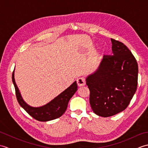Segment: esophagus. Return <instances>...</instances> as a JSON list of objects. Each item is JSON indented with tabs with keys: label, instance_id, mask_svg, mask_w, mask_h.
Segmentation results:
<instances>
[{
	"label": "esophagus",
	"instance_id": "1",
	"mask_svg": "<svg viewBox=\"0 0 148 148\" xmlns=\"http://www.w3.org/2000/svg\"><path fill=\"white\" fill-rule=\"evenodd\" d=\"M77 84L78 86H83L85 85V79L83 77H79L77 79Z\"/></svg>",
	"mask_w": 148,
	"mask_h": 148
}]
</instances>
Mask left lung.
Returning <instances> with one entry per match:
<instances>
[{
    "label": "left lung",
    "instance_id": "8db88e82",
    "mask_svg": "<svg viewBox=\"0 0 148 148\" xmlns=\"http://www.w3.org/2000/svg\"><path fill=\"white\" fill-rule=\"evenodd\" d=\"M111 40L112 55L103 56L97 71L86 79L90 106L102 117L124 111L137 86L138 65L134 56L123 43Z\"/></svg>",
    "mask_w": 148,
    "mask_h": 148
}]
</instances>
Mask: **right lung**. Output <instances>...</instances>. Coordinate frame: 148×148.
Returning a JSON list of instances; mask_svg holds the SVG:
<instances>
[{
    "instance_id": "1",
    "label": "right lung",
    "mask_w": 148,
    "mask_h": 148,
    "mask_svg": "<svg viewBox=\"0 0 148 148\" xmlns=\"http://www.w3.org/2000/svg\"><path fill=\"white\" fill-rule=\"evenodd\" d=\"M14 72V71L12 72V80L15 88L16 95L19 104L25 110L28 114L39 121H51L60 117L67 109L71 98L77 90V83L76 81H74L70 86L46 105L37 108L32 107L27 104L22 98L20 90L15 82Z\"/></svg>"
}]
</instances>
